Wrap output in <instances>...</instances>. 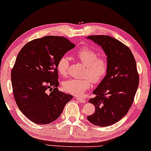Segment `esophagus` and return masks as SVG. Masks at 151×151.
I'll return each instance as SVG.
<instances>
[{"instance_id": "1", "label": "esophagus", "mask_w": 151, "mask_h": 151, "mask_svg": "<svg viewBox=\"0 0 151 151\" xmlns=\"http://www.w3.org/2000/svg\"><path fill=\"white\" fill-rule=\"evenodd\" d=\"M76 100H78L80 102H81V103L86 102L85 99L83 98H80V97H77V98H76Z\"/></svg>"}]
</instances>
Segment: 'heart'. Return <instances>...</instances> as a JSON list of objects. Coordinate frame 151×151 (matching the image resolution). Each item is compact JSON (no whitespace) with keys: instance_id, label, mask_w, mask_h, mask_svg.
Listing matches in <instances>:
<instances>
[{"instance_id":"obj_1","label":"heart","mask_w":151,"mask_h":151,"mask_svg":"<svg viewBox=\"0 0 151 151\" xmlns=\"http://www.w3.org/2000/svg\"><path fill=\"white\" fill-rule=\"evenodd\" d=\"M76 56L85 65L84 79H70L63 82V88L69 93L80 96L94 83L102 81L106 76L109 69V62L104 55H99L95 49L82 47L76 53ZM57 70L61 76H67L69 68V61L67 56H62L58 61Z\"/></svg>"}]
</instances>
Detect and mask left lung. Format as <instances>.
Masks as SVG:
<instances>
[{
  "instance_id": "1",
  "label": "left lung",
  "mask_w": 151,
  "mask_h": 151,
  "mask_svg": "<svg viewBox=\"0 0 151 151\" xmlns=\"http://www.w3.org/2000/svg\"><path fill=\"white\" fill-rule=\"evenodd\" d=\"M87 38L102 47L109 62L106 76L93 92L96 97L88 100L96 111L87 119L96 126L108 127L124 117L132 106L139 85L137 65L131 49L117 39L105 35Z\"/></svg>"
}]
</instances>
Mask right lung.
<instances>
[{
    "instance_id": "1",
    "label": "right lung",
    "mask_w": 151,
    "mask_h": 151,
    "mask_svg": "<svg viewBox=\"0 0 151 151\" xmlns=\"http://www.w3.org/2000/svg\"><path fill=\"white\" fill-rule=\"evenodd\" d=\"M74 47L65 37L47 36L27 42L18 53L11 72L13 93L18 108L33 122L55 121L73 98L58 89L56 65ZM47 89L52 91L49 94Z\"/></svg>"
}]
</instances>
